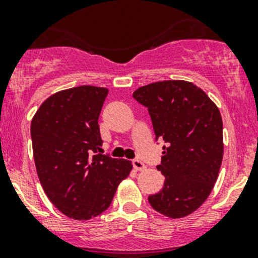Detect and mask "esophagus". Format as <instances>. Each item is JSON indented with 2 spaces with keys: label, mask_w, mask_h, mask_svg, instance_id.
<instances>
[{
  "label": "esophagus",
  "mask_w": 258,
  "mask_h": 258,
  "mask_svg": "<svg viewBox=\"0 0 258 258\" xmlns=\"http://www.w3.org/2000/svg\"><path fill=\"white\" fill-rule=\"evenodd\" d=\"M132 165H134V168L136 171H144L146 168L145 163L142 162V161H140V160H134V161H132Z\"/></svg>",
  "instance_id": "34e87169"
}]
</instances>
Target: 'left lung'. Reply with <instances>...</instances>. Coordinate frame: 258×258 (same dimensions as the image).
I'll use <instances>...</instances> for the list:
<instances>
[{
  "label": "left lung",
  "mask_w": 258,
  "mask_h": 258,
  "mask_svg": "<svg viewBox=\"0 0 258 258\" xmlns=\"http://www.w3.org/2000/svg\"><path fill=\"white\" fill-rule=\"evenodd\" d=\"M134 97L148 108L156 139H162L163 188L151 195L153 210L182 218L210 196L223 157L222 118L216 103L192 82L170 80L139 87Z\"/></svg>",
  "instance_id": "left-lung-1"
}]
</instances>
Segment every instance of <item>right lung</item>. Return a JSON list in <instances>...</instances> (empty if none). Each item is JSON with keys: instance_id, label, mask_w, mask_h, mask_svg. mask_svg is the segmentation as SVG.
I'll return each mask as SVG.
<instances>
[{"instance_id": "obj_1", "label": "right lung", "mask_w": 258, "mask_h": 258, "mask_svg": "<svg viewBox=\"0 0 258 258\" xmlns=\"http://www.w3.org/2000/svg\"><path fill=\"white\" fill-rule=\"evenodd\" d=\"M108 90L79 86L51 95L31 121L36 171L46 196L74 220H91L110 207L131 161L97 153L98 116Z\"/></svg>"}]
</instances>
